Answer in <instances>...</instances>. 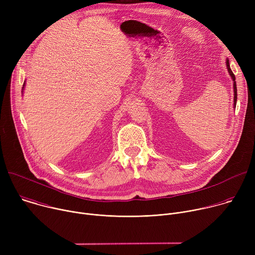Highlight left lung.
<instances>
[{"instance_id": "obj_1", "label": "left lung", "mask_w": 255, "mask_h": 255, "mask_svg": "<svg viewBox=\"0 0 255 255\" xmlns=\"http://www.w3.org/2000/svg\"><path fill=\"white\" fill-rule=\"evenodd\" d=\"M226 66H227V69H228V72H229V75H230V77H231V79H232V81H233V91H234V108L236 107V101H237V87H236V82H235V76H234V74L232 72V70H231V68H230V63H229V59L227 58L226 59Z\"/></svg>"}]
</instances>
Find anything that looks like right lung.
Wrapping results in <instances>:
<instances>
[{
	"label": "right lung",
	"instance_id": "1",
	"mask_svg": "<svg viewBox=\"0 0 255 255\" xmlns=\"http://www.w3.org/2000/svg\"><path fill=\"white\" fill-rule=\"evenodd\" d=\"M24 88H25V82H24V85H23V88H22V92H23V90H24Z\"/></svg>",
	"mask_w": 255,
	"mask_h": 255
}]
</instances>
